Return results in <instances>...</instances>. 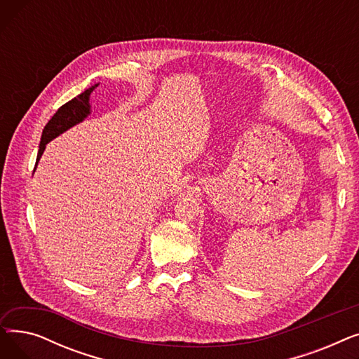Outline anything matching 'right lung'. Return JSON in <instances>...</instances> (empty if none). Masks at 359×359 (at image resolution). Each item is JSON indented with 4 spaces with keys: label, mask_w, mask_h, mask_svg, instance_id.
Returning a JSON list of instances; mask_svg holds the SVG:
<instances>
[{
    "label": "right lung",
    "mask_w": 359,
    "mask_h": 359,
    "mask_svg": "<svg viewBox=\"0 0 359 359\" xmlns=\"http://www.w3.org/2000/svg\"><path fill=\"white\" fill-rule=\"evenodd\" d=\"M97 86L99 84L91 86L90 88H87L86 91L79 94L77 97H74L72 100L67 102L65 104H62L58 110H56L52 119L43 128L41 145H39V153H37V158H36V165H37V161L41 160L48 142H50L53 138L61 135L62 132L72 128L74 125L83 122L90 115V102H88L90 94ZM36 165H34V168H36Z\"/></svg>",
    "instance_id": "obj_1"
}]
</instances>
